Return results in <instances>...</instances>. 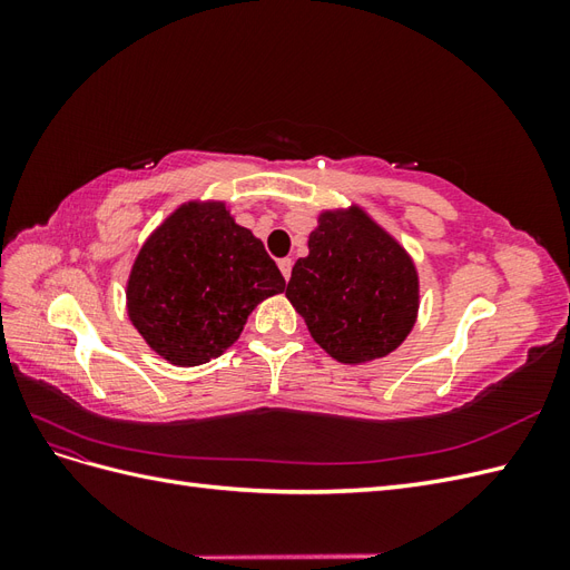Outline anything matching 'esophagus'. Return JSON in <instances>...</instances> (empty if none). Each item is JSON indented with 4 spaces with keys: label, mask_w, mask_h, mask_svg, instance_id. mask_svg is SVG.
<instances>
[{
    "label": "esophagus",
    "mask_w": 570,
    "mask_h": 570,
    "mask_svg": "<svg viewBox=\"0 0 570 570\" xmlns=\"http://www.w3.org/2000/svg\"><path fill=\"white\" fill-rule=\"evenodd\" d=\"M278 268H281V273H283V278L289 281V275H292V258H281Z\"/></svg>",
    "instance_id": "1"
}]
</instances>
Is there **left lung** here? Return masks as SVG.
Listing matches in <instances>:
<instances>
[{
  "instance_id": "obj_1",
  "label": "left lung",
  "mask_w": 570,
  "mask_h": 570,
  "mask_svg": "<svg viewBox=\"0 0 570 570\" xmlns=\"http://www.w3.org/2000/svg\"><path fill=\"white\" fill-rule=\"evenodd\" d=\"M285 297L327 354L342 364H366L394 352L411 333L419 273L387 230L361 206H350L318 216Z\"/></svg>"
}]
</instances>
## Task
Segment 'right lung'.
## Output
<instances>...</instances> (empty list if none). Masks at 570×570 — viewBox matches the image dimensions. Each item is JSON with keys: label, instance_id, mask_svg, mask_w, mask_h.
I'll return each mask as SVG.
<instances>
[{"label": "right lung", "instance_id": "add662e5", "mask_svg": "<svg viewBox=\"0 0 570 570\" xmlns=\"http://www.w3.org/2000/svg\"><path fill=\"white\" fill-rule=\"evenodd\" d=\"M285 289L252 230L223 202H187L154 230L128 278V316L149 347L176 366L220 356L249 314Z\"/></svg>", "mask_w": 570, "mask_h": 570}]
</instances>
